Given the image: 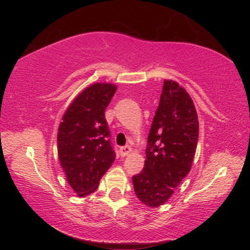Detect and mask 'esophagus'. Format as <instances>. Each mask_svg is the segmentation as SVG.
I'll use <instances>...</instances> for the list:
<instances>
[{"label": "esophagus", "mask_w": 250, "mask_h": 250, "mask_svg": "<svg viewBox=\"0 0 250 250\" xmlns=\"http://www.w3.org/2000/svg\"><path fill=\"white\" fill-rule=\"evenodd\" d=\"M131 151H132V149H131V147H130V146H128L120 147V154H121V156H126V155H129V154L131 153Z\"/></svg>", "instance_id": "1"}]
</instances>
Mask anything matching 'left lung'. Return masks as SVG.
Wrapping results in <instances>:
<instances>
[{
    "instance_id": "8db88e82",
    "label": "left lung",
    "mask_w": 250,
    "mask_h": 250,
    "mask_svg": "<svg viewBox=\"0 0 250 250\" xmlns=\"http://www.w3.org/2000/svg\"><path fill=\"white\" fill-rule=\"evenodd\" d=\"M198 140V117L188 92L166 79L152 122L146 160L140 174L132 177L135 195L155 208L166 204L191 171Z\"/></svg>"
}]
</instances>
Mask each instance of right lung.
I'll use <instances>...</instances> for the list:
<instances>
[{
	"mask_svg": "<svg viewBox=\"0 0 250 250\" xmlns=\"http://www.w3.org/2000/svg\"><path fill=\"white\" fill-rule=\"evenodd\" d=\"M116 90L113 83L90 84L69 104L59 124V163L70 188L79 197L98 188L101 177L115 161L104 110Z\"/></svg>",
	"mask_w": 250,
	"mask_h": 250,
	"instance_id": "right-lung-1",
	"label": "right lung"
}]
</instances>
